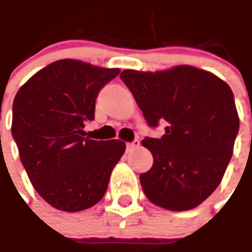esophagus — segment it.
<instances>
[{
    "mask_svg": "<svg viewBox=\"0 0 252 252\" xmlns=\"http://www.w3.org/2000/svg\"><path fill=\"white\" fill-rule=\"evenodd\" d=\"M126 146H127V151H133V149H135V148H138V146H140V141L134 140L133 142H129Z\"/></svg>",
    "mask_w": 252,
    "mask_h": 252,
    "instance_id": "esophagus-1",
    "label": "esophagus"
}]
</instances>
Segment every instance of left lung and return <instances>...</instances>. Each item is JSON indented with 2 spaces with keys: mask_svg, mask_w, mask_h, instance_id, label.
I'll list each match as a JSON object with an SVG mask.
<instances>
[{
  "mask_svg": "<svg viewBox=\"0 0 252 252\" xmlns=\"http://www.w3.org/2000/svg\"><path fill=\"white\" fill-rule=\"evenodd\" d=\"M121 78L149 126L168 123L161 138L142 140L153 156L152 168L140 175L145 195L172 212L197 208L219 187L233 153L239 115L232 89L190 65L126 69Z\"/></svg>",
  "mask_w": 252,
  "mask_h": 252,
  "instance_id": "left-lung-1",
  "label": "left lung"
}]
</instances>
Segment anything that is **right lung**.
I'll list each match as a JSON object with an SVG mask.
<instances>
[{"label":"right lung","mask_w":252,"mask_h":252,"mask_svg":"<svg viewBox=\"0 0 252 252\" xmlns=\"http://www.w3.org/2000/svg\"><path fill=\"white\" fill-rule=\"evenodd\" d=\"M118 67L60 60L35 73L13 100L12 135L37 194L62 212L92 208L126 149L121 140L85 137L94 119V101Z\"/></svg>","instance_id":"1"}]
</instances>
